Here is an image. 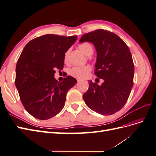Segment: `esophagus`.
<instances>
[{
  "label": "esophagus",
  "mask_w": 156,
  "mask_h": 156,
  "mask_svg": "<svg viewBox=\"0 0 156 156\" xmlns=\"http://www.w3.org/2000/svg\"><path fill=\"white\" fill-rule=\"evenodd\" d=\"M77 83L81 82V81H82V80H81V79H77Z\"/></svg>",
  "instance_id": "obj_1"
}]
</instances>
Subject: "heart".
Here are the masks:
<instances>
[{
  "instance_id": "1",
  "label": "heart",
  "mask_w": 156,
  "mask_h": 156,
  "mask_svg": "<svg viewBox=\"0 0 156 156\" xmlns=\"http://www.w3.org/2000/svg\"><path fill=\"white\" fill-rule=\"evenodd\" d=\"M79 49L86 55H90L93 53V48L91 44L87 42H83L78 45ZM69 51H66L64 56V60L65 62H68ZM91 68L89 66H75L69 70V74L72 76L78 79H84L88 76Z\"/></svg>"
}]
</instances>
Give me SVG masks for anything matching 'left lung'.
I'll return each mask as SVG.
<instances>
[{"label":"left lung","instance_id":"obj_1","mask_svg":"<svg viewBox=\"0 0 156 156\" xmlns=\"http://www.w3.org/2000/svg\"><path fill=\"white\" fill-rule=\"evenodd\" d=\"M79 41L92 42L95 46L94 73L104 80L101 86L90 81L83 100L94 111L114 114L124 106L133 86L134 64L128 46L115 33L103 29L84 34Z\"/></svg>","mask_w":156,"mask_h":156}]
</instances>
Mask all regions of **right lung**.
<instances>
[{
    "instance_id": "add662e5",
    "label": "right lung",
    "mask_w": 156,
    "mask_h": 156,
    "mask_svg": "<svg viewBox=\"0 0 156 156\" xmlns=\"http://www.w3.org/2000/svg\"><path fill=\"white\" fill-rule=\"evenodd\" d=\"M76 36L45 34L30 40L23 49L16 69V86L25 110L40 120H48L62 109L69 90L77 83L67 76L62 82L54 77L64 68L66 52Z\"/></svg>"
}]
</instances>
